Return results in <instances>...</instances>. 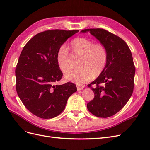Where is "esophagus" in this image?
Returning a JSON list of instances; mask_svg holds the SVG:
<instances>
[{"mask_svg":"<svg viewBox=\"0 0 150 150\" xmlns=\"http://www.w3.org/2000/svg\"><path fill=\"white\" fill-rule=\"evenodd\" d=\"M84 88V86L83 85H81V84H78V86H77V89H78V91L79 90H82Z\"/></svg>","mask_w":150,"mask_h":150,"instance_id":"34e87169","label":"esophagus"}]
</instances>
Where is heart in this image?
<instances>
[{"instance_id": "heart-1", "label": "heart", "mask_w": 150, "mask_h": 150, "mask_svg": "<svg viewBox=\"0 0 150 150\" xmlns=\"http://www.w3.org/2000/svg\"><path fill=\"white\" fill-rule=\"evenodd\" d=\"M71 56L65 45L59 47L56 53L57 64L61 72H67L72 67V59L79 58L78 69L65 74V79L81 84L100 75L105 69L108 59L106 46L101 43H94L84 38H78L70 43Z\"/></svg>"}]
</instances>
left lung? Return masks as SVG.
<instances>
[{"mask_svg": "<svg viewBox=\"0 0 150 150\" xmlns=\"http://www.w3.org/2000/svg\"><path fill=\"white\" fill-rule=\"evenodd\" d=\"M81 32L90 33L106 46L108 52L105 69L88 86L94 98L87 104L88 110L97 117L112 116L125 106L133 94L135 67L132 54L123 40L106 30L90 29ZM91 84L96 87L92 88Z\"/></svg>", "mask_w": 150, "mask_h": 150, "instance_id": "1", "label": "left lung"}]
</instances>
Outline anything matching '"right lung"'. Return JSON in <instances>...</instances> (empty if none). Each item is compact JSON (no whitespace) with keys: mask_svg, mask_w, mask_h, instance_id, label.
I'll return each instance as SVG.
<instances>
[{"mask_svg":"<svg viewBox=\"0 0 150 150\" xmlns=\"http://www.w3.org/2000/svg\"><path fill=\"white\" fill-rule=\"evenodd\" d=\"M78 30H49L30 39L21 53L16 69V91L25 107L40 118L51 119L64 111L67 99L77 91L71 83L54 85L62 72L56 53Z\"/></svg>","mask_w":150,"mask_h":150,"instance_id":"obj_1","label":"right lung"}]
</instances>
